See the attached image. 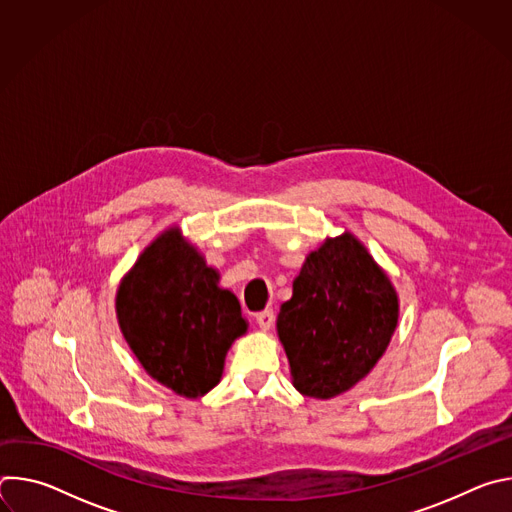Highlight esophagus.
<instances>
[{"instance_id":"obj_1","label":"esophagus","mask_w":512,"mask_h":512,"mask_svg":"<svg viewBox=\"0 0 512 512\" xmlns=\"http://www.w3.org/2000/svg\"><path fill=\"white\" fill-rule=\"evenodd\" d=\"M255 320H257L261 330H269L273 326V322H275V314H273V310H263V312H259L255 316Z\"/></svg>"}]
</instances>
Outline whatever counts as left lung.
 Wrapping results in <instances>:
<instances>
[{
    "label": "left lung",
    "instance_id": "1",
    "mask_svg": "<svg viewBox=\"0 0 512 512\" xmlns=\"http://www.w3.org/2000/svg\"><path fill=\"white\" fill-rule=\"evenodd\" d=\"M397 320V291L367 247L348 231L326 239L277 316L291 383L314 399L346 393L385 354Z\"/></svg>",
    "mask_w": 512,
    "mask_h": 512
}]
</instances>
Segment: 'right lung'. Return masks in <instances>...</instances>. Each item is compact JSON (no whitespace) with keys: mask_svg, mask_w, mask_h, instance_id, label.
I'll use <instances>...</instances> for the list:
<instances>
[{"mask_svg":"<svg viewBox=\"0 0 512 512\" xmlns=\"http://www.w3.org/2000/svg\"><path fill=\"white\" fill-rule=\"evenodd\" d=\"M115 310L145 373L186 399L218 385L231 344L247 332L237 296L178 227L143 249L119 283Z\"/></svg>","mask_w":512,"mask_h":512,"instance_id":"obj_1","label":"right lung"}]
</instances>
